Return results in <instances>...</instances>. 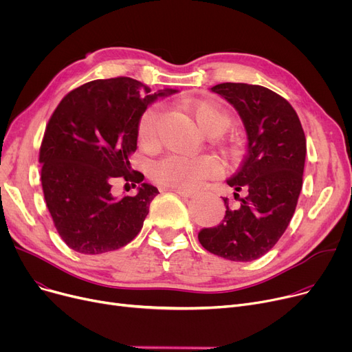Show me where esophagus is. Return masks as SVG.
Returning a JSON list of instances; mask_svg holds the SVG:
<instances>
[{"mask_svg": "<svg viewBox=\"0 0 352 352\" xmlns=\"http://www.w3.org/2000/svg\"><path fill=\"white\" fill-rule=\"evenodd\" d=\"M165 191H173V192H175V194H178V195H181V197H192V191H187V190H165Z\"/></svg>", "mask_w": 352, "mask_h": 352, "instance_id": "34e87169", "label": "esophagus"}]
</instances>
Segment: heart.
<instances>
[{"mask_svg": "<svg viewBox=\"0 0 352 352\" xmlns=\"http://www.w3.org/2000/svg\"><path fill=\"white\" fill-rule=\"evenodd\" d=\"M186 113L195 121L199 131L208 137L223 134L231 124L228 111L212 100H190L182 104ZM161 109L158 105L145 109L140 117L137 137L141 144H153ZM215 164L207 157H168L157 162L151 170L155 184L166 190H195L212 175Z\"/></svg>", "mask_w": 352, "mask_h": 352, "instance_id": "obj_1", "label": "heart"}]
</instances>
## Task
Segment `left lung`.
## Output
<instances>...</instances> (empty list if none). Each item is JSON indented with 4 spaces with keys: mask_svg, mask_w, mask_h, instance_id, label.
<instances>
[{
    "mask_svg": "<svg viewBox=\"0 0 352 352\" xmlns=\"http://www.w3.org/2000/svg\"><path fill=\"white\" fill-rule=\"evenodd\" d=\"M241 117L247 154L227 181L234 199L223 198L219 226L198 232L201 245L230 261H252L267 254L285 232L302 188L307 141L291 104L276 92L243 82L211 88Z\"/></svg>",
    "mask_w": 352,
    "mask_h": 352,
    "instance_id": "left-lung-1",
    "label": "left lung"
}]
</instances>
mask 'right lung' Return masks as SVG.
Returning a JSON list of instances; mask_svg holds the SVG:
<instances>
[{
    "mask_svg": "<svg viewBox=\"0 0 352 352\" xmlns=\"http://www.w3.org/2000/svg\"><path fill=\"white\" fill-rule=\"evenodd\" d=\"M175 89H151L129 77L96 80L69 91L55 108L40 148L41 184L63 241L81 254L118 250L138 235L158 190L142 182L129 155L146 107ZM138 186L118 197L120 181Z\"/></svg>",
    "mask_w": 352,
    "mask_h": 352,
    "instance_id": "1",
    "label": "right lung"
}]
</instances>
